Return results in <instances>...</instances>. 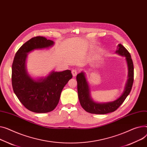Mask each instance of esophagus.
Returning a JSON list of instances; mask_svg holds the SVG:
<instances>
[{
    "label": "esophagus",
    "mask_w": 147,
    "mask_h": 147,
    "mask_svg": "<svg viewBox=\"0 0 147 147\" xmlns=\"http://www.w3.org/2000/svg\"><path fill=\"white\" fill-rule=\"evenodd\" d=\"M71 73H72V74H73V77H75V76L77 75V70H76V69H73V70H72Z\"/></svg>",
    "instance_id": "34e87169"
}]
</instances>
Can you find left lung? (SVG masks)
Instances as JSON below:
<instances>
[{"label": "left lung", "mask_w": 147, "mask_h": 147, "mask_svg": "<svg viewBox=\"0 0 147 147\" xmlns=\"http://www.w3.org/2000/svg\"><path fill=\"white\" fill-rule=\"evenodd\" d=\"M116 53L125 57L128 65V80L122 94L118 99L106 103H98L94 102L90 93V88L85 74L83 72L78 74L76 77L77 82V92L79 99L83 108L87 112L94 114H106L115 111L123 103L126 97L129 95L134 83V64L131 54L121 44L118 45Z\"/></svg>", "instance_id": "8db88e82"}]
</instances>
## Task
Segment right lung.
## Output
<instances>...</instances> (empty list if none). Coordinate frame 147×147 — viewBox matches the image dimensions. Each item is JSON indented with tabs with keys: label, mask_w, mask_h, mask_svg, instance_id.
<instances>
[{
	"label": "right lung",
	"mask_w": 147,
	"mask_h": 147,
	"mask_svg": "<svg viewBox=\"0 0 147 147\" xmlns=\"http://www.w3.org/2000/svg\"><path fill=\"white\" fill-rule=\"evenodd\" d=\"M53 41L35 36L24 44L16 52L12 66L13 90L21 103L30 111L47 113L53 111L60 100L61 91L73 76L71 71H52L45 77L34 79L26 71L28 53L48 48Z\"/></svg>",
	"instance_id": "add662e5"
}]
</instances>
